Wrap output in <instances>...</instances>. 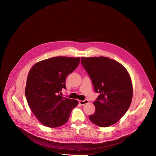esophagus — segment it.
<instances>
[{"instance_id":"esophagus-1","label":"esophagus","mask_w":156,"mask_h":156,"mask_svg":"<svg viewBox=\"0 0 156 156\" xmlns=\"http://www.w3.org/2000/svg\"><path fill=\"white\" fill-rule=\"evenodd\" d=\"M89 103V100H84V101H82V100H80L79 101V103L81 105H86V104H87V103Z\"/></svg>"}]
</instances>
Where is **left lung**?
Instances as JSON below:
<instances>
[{"instance_id": "left-lung-1", "label": "left lung", "mask_w": 156, "mask_h": 156, "mask_svg": "<svg viewBox=\"0 0 156 156\" xmlns=\"http://www.w3.org/2000/svg\"><path fill=\"white\" fill-rule=\"evenodd\" d=\"M81 63L91 78L94 90L100 93L94 102L95 111L90 120L100 127L117 123L127 112L133 98V84L127 70L107 57L81 58Z\"/></svg>"}]
</instances>
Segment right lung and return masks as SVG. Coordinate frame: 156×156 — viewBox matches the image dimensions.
<instances>
[{"mask_svg": "<svg viewBox=\"0 0 156 156\" xmlns=\"http://www.w3.org/2000/svg\"><path fill=\"white\" fill-rule=\"evenodd\" d=\"M80 61V58L53 57L36 63L30 70L25 97L30 109L44 126L63 125L78 105L77 100L62 97L61 91L66 89V78L76 69Z\"/></svg>", "mask_w": 156, "mask_h": 156, "instance_id": "obj_1", "label": "right lung"}]
</instances>
